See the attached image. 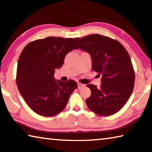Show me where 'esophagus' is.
<instances>
[{"mask_svg":"<svg viewBox=\"0 0 152 152\" xmlns=\"http://www.w3.org/2000/svg\"><path fill=\"white\" fill-rule=\"evenodd\" d=\"M84 86H85V85H84V84H83L79 83V82L78 83V88H82V87H84Z\"/></svg>","mask_w":152,"mask_h":152,"instance_id":"1","label":"esophagus"}]
</instances>
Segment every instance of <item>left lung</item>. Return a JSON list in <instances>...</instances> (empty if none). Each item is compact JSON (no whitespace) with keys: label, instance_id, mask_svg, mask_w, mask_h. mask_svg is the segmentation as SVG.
<instances>
[{"label":"left lung","instance_id":"left-lung-1","mask_svg":"<svg viewBox=\"0 0 152 152\" xmlns=\"http://www.w3.org/2000/svg\"><path fill=\"white\" fill-rule=\"evenodd\" d=\"M79 48L91 56L92 70L102 74L101 87L87 84L91 95L88 107L101 116H109L122 109L132 94L135 72L125 48L118 41L99 34L75 38Z\"/></svg>","mask_w":152,"mask_h":152}]
</instances>
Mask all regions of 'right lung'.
<instances>
[{"label":"right lung","mask_w":152,"mask_h":152,"mask_svg":"<svg viewBox=\"0 0 152 152\" xmlns=\"http://www.w3.org/2000/svg\"><path fill=\"white\" fill-rule=\"evenodd\" d=\"M78 49L74 39L48 37L25 46L19 56L17 85L25 101L38 115L53 117L66 107L78 84L73 80H56L55 70L60 68L68 53Z\"/></svg>","instance_id":"right-lung-1"}]
</instances>
